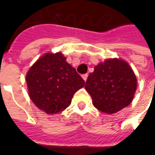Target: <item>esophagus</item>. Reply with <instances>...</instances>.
Listing matches in <instances>:
<instances>
[{"mask_svg":"<svg viewBox=\"0 0 155 155\" xmlns=\"http://www.w3.org/2000/svg\"><path fill=\"white\" fill-rule=\"evenodd\" d=\"M82 78H83V79H84V81H85V82H86L87 78H88V75H87V74L82 75Z\"/></svg>","mask_w":155,"mask_h":155,"instance_id":"34e87169","label":"esophagus"}]
</instances>
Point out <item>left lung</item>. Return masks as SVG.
Wrapping results in <instances>:
<instances>
[{"label":"left lung","instance_id":"1","mask_svg":"<svg viewBox=\"0 0 155 155\" xmlns=\"http://www.w3.org/2000/svg\"><path fill=\"white\" fill-rule=\"evenodd\" d=\"M136 85L135 75L128 63L113 58L95 66L87 78L85 90L97 110L114 114L130 104Z\"/></svg>","mask_w":155,"mask_h":155}]
</instances>
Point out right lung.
<instances>
[{
  "label": "right lung",
  "mask_w": 155,
  "mask_h": 155,
  "mask_svg": "<svg viewBox=\"0 0 155 155\" xmlns=\"http://www.w3.org/2000/svg\"><path fill=\"white\" fill-rule=\"evenodd\" d=\"M84 80L61 52L46 53L39 58L27 74L29 97L46 114L65 110L73 95L84 86Z\"/></svg>",
  "instance_id": "1"
}]
</instances>
